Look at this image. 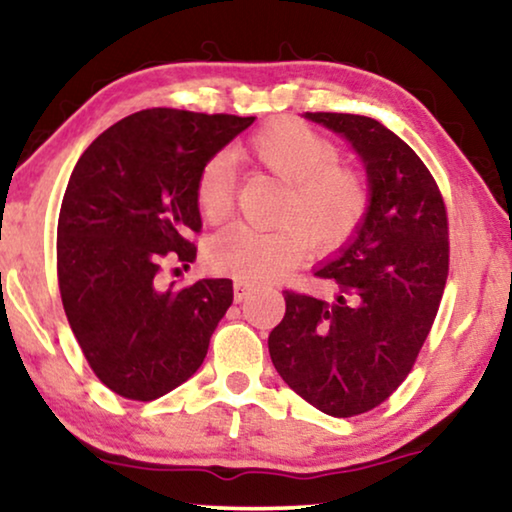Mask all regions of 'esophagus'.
I'll use <instances>...</instances> for the list:
<instances>
[{"instance_id":"34e87169","label":"esophagus","mask_w":512,"mask_h":512,"mask_svg":"<svg viewBox=\"0 0 512 512\" xmlns=\"http://www.w3.org/2000/svg\"><path fill=\"white\" fill-rule=\"evenodd\" d=\"M233 289H235V303H242V300H244V298H247L251 291H254V284L240 282V279H237V282H235V286H233Z\"/></svg>"}]
</instances>
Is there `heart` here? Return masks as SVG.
Wrapping results in <instances>:
<instances>
[{
    "mask_svg": "<svg viewBox=\"0 0 512 512\" xmlns=\"http://www.w3.org/2000/svg\"><path fill=\"white\" fill-rule=\"evenodd\" d=\"M244 153L286 184L277 209L282 226L261 230L230 226L209 242L207 261L214 270L244 282H268L289 272L312 249H340L366 219L368 181L354 167L338 163L331 139L293 118L265 125L249 139ZM200 214L221 223L233 209V186L226 158H212L195 184Z\"/></svg>",
    "mask_w": 512,
    "mask_h": 512,
    "instance_id": "obj_1",
    "label": "heart"
}]
</instances>
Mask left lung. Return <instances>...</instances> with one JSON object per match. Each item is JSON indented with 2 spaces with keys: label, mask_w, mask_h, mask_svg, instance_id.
<instances>
[{
  "label": "left lung",
  "mask_w": 512,
  "mask_h": 512,
  "mask_svg": "<svg viewBox=\"0 0 512 512\" xmlns=\"http://www.w3.org/2000/svg\"><path fill=\"white\" fill-rule=\"evenodd\" d=\"M305 118L352 144L370 205L352 240L314 268L338 286L335 298L286 291L268 347L298 396L352 417L394 394L431 331L450 263L447 214L426 165L380 121L324 111Z\"/></svg>",
  "instance_id": "1"
}]
</instances>
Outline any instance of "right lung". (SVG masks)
<instances>
[{
    "instance_id": "add662e5",
    "label": "right lung",
    "mask_w": 512,
    "mask_h": 512,
    "mask_svg": "<svg viewBox=\"0 0 512 512\" xmlns=\"http://www.w3.org/2000/svg\"><path fill=\"white\" fill-rule=\"evenodd\" d=\"M254 121L144 109L104 130L76 163L58 219L60 296L90 368L114 394L156 401L205 361L233 282L165 291L158 270L167 256L195 261L198 174Z\"/></svg>"
}]
</instances>
